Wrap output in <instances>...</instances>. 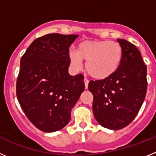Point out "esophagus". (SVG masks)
<instances>
[{
    "mask_svg": "<svg viewBox=\"0 0 156 156\" xmlns=\"http://www.w3.org/2000/svg\"><path fill=\"white\" fill-rule=\"evenodd\" d=\"M88 83H89V80H88V79L85 78V79H84V84H85V88H86V89L87 88Z\"/></svg>",
    "mask_w": 156,
    "mask_h": 156,
    "instance_id": "obj_1",
    "label": "esophagus"
}]
</instances>
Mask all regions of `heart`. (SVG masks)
<instances>
[{
  "label": "heart",
  "mask_w": 156,
  "mask_h": 156,
  "mask_svg": "<svg viewBox=\"0 0 156 156\" xmlns=\"http://www.w3.org/2000/svg\"><path fill=\"white\" fill-rule=\"evenodd\" d=\"M122 57L119 43L109 41H83L78 45L77 51L69 52L70 62L74 67L80 69L85 60L88 74L98 80L113 74L119 68Z\"/></svg>",
  "instance_id": "obj_1"
}]
</instances>
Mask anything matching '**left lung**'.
Returning <instances> with one entry per match:
<instances>
[{"instance_id": "8db88e82", "label": "left lung", "mask_w": 156, "mask_h": 156, "mask_svg": "<svg viewBox=\"0 0 156 156\" xmlns=\"http://www.w3.org/2000/svg\"><path fill=\"white\" fill-rule=\"evenodd\" d=\"M122 57L119 68L107 78L90 80L93 112L100 125L110 129L126 127L134 119L147 92V67L135 45L117 39Z\"/></svg>"}]
</instances>
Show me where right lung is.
I'll list each match as a JSON object with an SVG mask.
<instances>
[{"label": "right lung", "mask_w": 156, "mask_h": 156, "mask_svg": "<svg viewBox=\"0 0 156 156\" xmlns=\"http://www.w3.org/2000/svg\"><path fill=\"white\" fill-rule=\"evenodd\" d=\"M78 35L46 34L22 56L16 95L29 120L44 132L68 124L71 110L84 90V76L68 73L69 48Z\"/></svg>", "instance_id": "1"}]
</instances>
